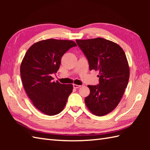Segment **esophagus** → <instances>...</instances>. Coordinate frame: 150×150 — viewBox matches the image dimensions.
<instances>
[{
	"instance_id": "esophagus-1",
	"label": "esophagus",
	"mask_w": 150,
	"mask_h": 150,
	"mask_svg": "<svg viewBox=\"0 0 150 150\" xmlns=\"http://www.w3.org/2000/svg\"><path fill=\"white\" fill-rule=\"evenodd\" d=\"M73 88H74L75 89H77V88H80L81 86H80V85H77V84H73Z\"/></svg>"
}]
</instances>
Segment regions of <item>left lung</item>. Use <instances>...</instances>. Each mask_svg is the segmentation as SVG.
<instances>
[{"instance_id": "left-lung-1", "label": "left lung", "mask_w": 150, "mask_h": 150, "mask_svg": "<svg viewBox=\"0 0 150 150\" xmlns=\"http://www.w3.org/2000/svg\"><path fill=\"white\" fill-rule=\"evenodd\" d=\"M88 60L90 70L99 71V84L88 85L90 93L85 104L97 116L110 113L119 104L128 83L129 68L119 45L103 38L76 40Z\"/></svg>"}]
</instances>
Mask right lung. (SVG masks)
Wrapping results in <instances>:
<instances>
[{
    "label": "right lung",
    "mask_w": 150,
    "mask_h": 150,
    "mask_svg": "<svg viewBox=\"0 0 150 150\" xmlns=\"http://www.w3.org/2000/svg\"><path fill=\"white\" fill-rule=\"evenodd\" d=\"M77 44L72 40L47 39L33 44L21 64L22 84L28 97L41 112L52 116L66 106L73 91L72 84L53 82L52 74L59 69L61 58Z\"/></svg>",
    "instance_id": "add662e5"
}]
</instances>
